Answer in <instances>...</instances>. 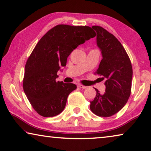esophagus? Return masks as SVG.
Masks as SVG:
<instances>
[{
    "label": "esophagus",
    "instance_id": "34e87169",
    "mask_svg": "<svg viewBox=\"0 0 151 151\" xmlns=\"http://www.w3.org/2000/svg\"><path fill=\"white\" fill-rule=\"evenodd\" d=\"M77 87H79V88H81V89H86L87 88L86 86H84V85H81V84L78 85Z\"/></svg>",
    "mask_w": 151,
    "mask_h": 151
}]
</instances>
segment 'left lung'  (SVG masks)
<instances>
[{
	"label": "left lung",
	"mask_w": 151,
	"mask_h": 151,
	"mask_svg": "<svg viewBox=\"0 0 151 151\" xmlns=\"http://www.w3.org/2000/svg\"><path fill=\"white\" fill-rule=\"evenodd\" d=\"M97 33L96 43L102 59L96 71L100 79H105V92L90 102V109L99 116L108 117L124 107L131 93L133 71L129 56L118 39L101 26L91 27Z\"/></svg>",
	"instance_id": "8db88e82"
}]
</instances>
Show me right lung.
Listing matches in <instances>:
<instances>
[{"mask_svg": "<svg viewBox=\"0 0 151 151\" xmlns=\"http://www.w3.org/2000/svg\"><path fill=\"white\" fill-rule=\"evenodd\" d=\"M95 36L89 26L58 25L40 39L27 60L23 81L24 93L40 115L50 117L64 111L76 85L57 82V73L74 49Z\"/></svg>", "mask_w": 151, "mask_h": 151, "instance_id": "right-lung-1", "label": "right lung"}]
</instances>
